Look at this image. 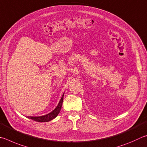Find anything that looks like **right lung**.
<instances>
[{"instance_id":"1","label":"right lung","mask_w":147,"mask_h":147,"mask_svg":"<svg viewBox=\"0 0 147 147\" xmlns=\"http://www.w3.org/2000/svg\"><path fill=\"white\" fill-rule=\"evenodd\" d=\"M63 97H64V94L63 95V96H62L57 106L55 109H54L51 112L49 113V114L46 115H42V116L28 117V118H30V119H32L33 121H37V122H48V121H50L51 120H52L53 119H54V118L57 116L59 113L61 111L62 105H63Z\"/></svg>"}]
</instances>
